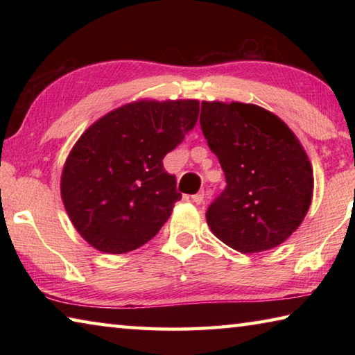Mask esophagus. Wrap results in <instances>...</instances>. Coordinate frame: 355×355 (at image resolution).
Segmentation results:
<instances>
[{
    "label": "esophagus",
    "mask_w": 355,
    "mask_h": 355,
    "mask_svg": "<svg viewBox=\"0 0 355 355\" xmlns=\"http://www.w3.org/2000/svg\"><path fill=\"white\" fill-rule=\"evenodd\" d=\"M191 199H192V202L196 203V205H200V203H203V200H205V194H203V191L197 192V194L192 196Z\"/></svg>",
    "instance_id": "1"
}]
</instances>
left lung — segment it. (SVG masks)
I'll return each instance as SVG.
<instances>
[{
    "instance_id": "left-lung-1",
    "label": "left lung",
    "mask_w": 355,
    "mask_h": 355,
    "mask_svg": "<svg viewBox=\"0 0 355 355\" xmlns=\"http://www.w3.org/2000/svg\"><path fill=\"white\" fill-rule=\"evenodd\" d=\"M200 128L227 182L207 209L211 232L243 254L284 243L313 194V171L297 137L272 112L236 101H202Z\"/></svg>"
}]
</instances>
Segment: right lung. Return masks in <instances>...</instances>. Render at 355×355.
Instances as JSON below:
<instances>
[{"mask_svg": "<svg viewBox=\"0 0 355 355\" xmlns=\"http://www.w3.org/2000/svg\"><path fill=\"white\" fill-rule=\"evenodd\" d=\"M199 101H136L106 114L65 161L61 196L80 235L106 254L148 243L182 199L163 158L196 127Z\"/></svg>", "mask_w": 355, "mask_h": 355, "instance_id": "right-lung-1", "label": "right lung"}]
</instances>
